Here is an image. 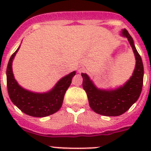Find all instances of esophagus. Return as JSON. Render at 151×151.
Segmentation results:
<instances>
[{"label":"esophagus","mask_w":151,"mask_h":151,"mask_svg":"<svg viewBox=\"0 0 151 151\" xmlns=\"http://www.w3.org/2000/svg\"><path fill=\"white\" fill-rule=\"evenodd\" d=\"M82 71V69H78V73H81V72Z\"/></svg>","instance_id":"esophagus-1"}]
</instances>
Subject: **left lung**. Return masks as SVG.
I'll list each match as a JSON object with an SVG mask.
<instances>
[{
    "label": "left lung",
    "instance_id": "8db88e82",
    "mask_svg": "<svg viewBox=\"0 0 151 151\" xmlns=\"http://www.w3.org/2000/svg\"><path fill=\"white\" fill-rule=\"evenodd\" d=\"M121 35L127 38L136 60L132 76L127 82L117 88L105 90L96 87L86 73H82V87L87 94L90 107L95 113L106 116H117L125 113L138 101L143 86L144 66L141 56L126 29H122Z\"/></svg>",
    "mask_w": 151,
    "mask_h": 151
}]
</instances>
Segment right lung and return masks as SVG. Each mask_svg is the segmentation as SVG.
Listing matches in <instances>:
<instances>
[{
  "instance_id": "1",
  "label": "right lung",
  "mask_w": 151,
  "mask_h": 151,
  "mask_svg": "<svg viewBox=\"0 0 151 151\" xmlns=\"http://www.w3.org/2000/svg\"><path fill=\"white\" fill-rule=\"evenodd\" d=\"M19 47L20 46L10 57L6 68V85L10 100L21 111L31 116L45 117L52 115L60 109L65 93L71 84L76 71L63 77L47 92L37 93L26 90L17 82L12 69L13 60Z\"/></svg>"
}]
</instances>
